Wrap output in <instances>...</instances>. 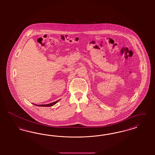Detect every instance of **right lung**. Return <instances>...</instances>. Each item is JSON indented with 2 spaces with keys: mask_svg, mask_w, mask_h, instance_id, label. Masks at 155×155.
Wrapping results in <instances>:
<instances>
[{
  "mask_svg": "<svg viewBox=\"0 0 155 155\" xmlns=\"http://www.w3.org/2000/svg\"><path fill=\"white\" fill-rule=\"evenodd\" d=\"M60 100H58V101H56V102H53V103H49V104H38V105H37V104H35V105H36V106H42V107H50V106H53V105H54L56 103H58V102H59Z\"/></svg>",
  "mask_w": 155,
  "mask_h": 155,
  "instance_id": "right-lung-1",
  "label": "right lung"
}]
</instances>
